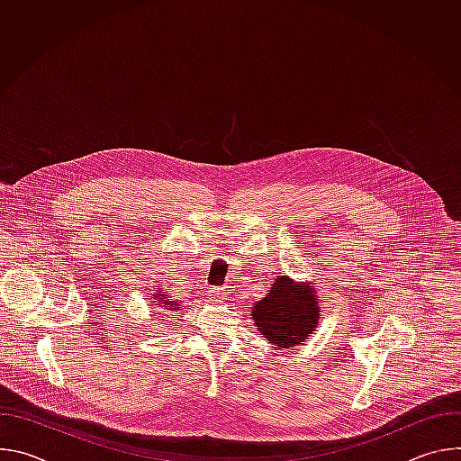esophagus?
I'll return each instance as SVG.
<instances>
[{"label":"esophagus","mask_w":461,"mask_h":461,"mask_svg":"<svg viewBox=\"0 0 461 461\" xmlns=\"http://www.w3.org/2000/svg\"><path fill=\"white\" fill-rule=\"evenodd\" d=\"M210 295H212V299H215V301H221V299H224L226 297V290L224 288H210Z\"/></svg>","instance_id":"34e87169"}]
</instances>
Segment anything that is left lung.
Here are the masks:
<instances>
[{"label":"left lung","mask_w":461,"mask_h":461,"mask_svg":"<svg viewBox=\"0 0 461 461\" xmlns=\"http://www.w3.org/2000/svg\"><path fill=\"white\" fill-rule=\"evenodd\" d=\"M251 315L260 334L283 348L301 345L319 321L313 288L297 286L285 276H279L270 294L253 306Z\"/></svg>","instance_id":"8db88e82"}]
</instances>
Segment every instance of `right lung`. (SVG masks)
I'll return each mask as SVG.
<instances>
[{"mask_svg":"<svg viewBox=\"0 0 461 461\" xmlns=\"http://www.w3.org/2000/svg\"><path fill=\"white\" fill-rule=\"evenodd\" d=\"M167 310H171V308H167Z\"/></svg>","mask_w":461,"mask_h":461,"instance_id":"obj_1","label":"right lung"}]
</instances>
